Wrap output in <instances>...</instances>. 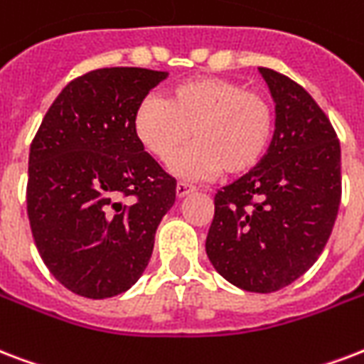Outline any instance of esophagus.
Wrapping results in <instances>:
<instances>
[{"label":"esophagus","mask_w":364,"mask_h":364,"mask_svg":"<svg viewBox=\"0 0 364 364\" xmlns=\"http://www.w3.org/2000/svg\"><path fill=\"white\" fill-rule=\"evenodd\" d=\"M176 191H177V196H179V198H183V196H187L188 193L196 191V187H194V185H191V183H187V181H179V183H177Z\"/></svg>","instance_id":"34e87169"}]
</instances>
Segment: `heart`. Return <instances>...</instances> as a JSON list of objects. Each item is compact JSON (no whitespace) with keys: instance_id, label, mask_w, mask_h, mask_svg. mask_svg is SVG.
Here are the masks:
<instances>
[{"instance_id":"heart-1","label":"heart","mask_w":364,"mask_h":364,"mask_svg":"<svg viewBox=\"0 0 364 364\" xmlns=\"http://www.w3.org/2000/svg\"><path fill=\"white\" fill-rule=\"evenodd\" d=\"M139 143L158 160H168L191 137L193 146L173 158L177 176L200 179L225 171L254 170L274 132L273 105L242 83L223 77H194L171 87L168 99L149 95L133 114Z\"/></svg>"}]
</instances>
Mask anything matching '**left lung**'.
<instances>
[{"label":"left lung","instance_id":"left-lung-1","mask_svg":"<svg viewBox=\"0 0 364 364\" xmlns=\"http://www.w3.org/2000/svg\"><path fill=\"white\" fill-rule=\"evenodd\" d=\"M274 101V135L254 170L213 196L206 254L223 279L248 292L292 284L317 262L342 200L336 132L307 91L259 68Z\"/></svg>","mask_w":364,"mask_h":364}]
</instances>
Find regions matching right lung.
<instances>
[{
  "instance_id": "add662e5",
  "label": "right lung",
  "mask_w": 364,
  "mask_h": 364,
  "mask_svg": "<svg viewBox=\"0 0 364 364\" xmlns=\"http://www.w3.org/2000/svg\"><path fill=\"white\" fill-rule=\"evenodd\" d=\"M166 76L132 66L87 72L60 91L32 141L26 208L36 248L77 296L129 290L176 202V179L133 127L139 102ZM126 198L134 200L126 205Z\"/></svg>"
}]
</instances>
